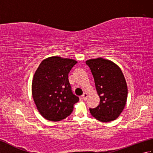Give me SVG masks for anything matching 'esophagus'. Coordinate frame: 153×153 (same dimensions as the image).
<instances>
[{"mask_svg":"<svg viewBox=\"0 0 153 153\" xmlns=\"http://www.w3.org/2000/svg\"><path fill=\"white\" fill-rule=\"evenodd\" d=\"M82 97V99L83 100H86L87 99V97H88V95H87V93H85L83 94V95Z\"/></svg>","mask_w":153,"mask_h":153,"instance_id":"obj_1","label":"esophagus"}]
</instances>
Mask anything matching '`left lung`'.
<instances>
[{"label":"left lung","mask_w":153,"mask_h":153,"mask_svg":"<svg viewBox=\"0 0 153 153\" xmlns=\"http://www.w3.org/2000/svg\"><path fill=\"white\" fill-rule=\"evenodd\" d=\"M95 81L100 103L89 108L91 115L102 122H111L122 113L128 97V87L120 68L112 62L99 58L86 61Z\"/></svg>","instance_id":"left-lung-1"}]
</instances>
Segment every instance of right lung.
Wrapping results in <instances>:
<instances>
[{
  "label": "right lung",
  "mask_w": 153,
  "mask_h": 153,
  "mask_svg": "<svg viewBox=\"0 0 153 153\" xmlns=\"http://www.w3.org/2000/svg\"><path fill=\"white\" fill-rule=\"evenodd\" d=\"M76 63L73 59L52 56L42 61L35 71L32 95L38 111L46 120L64 119L79 101L68 80V74Z\"/></svg>",
  "instance_id": "1"
}]
</instances>
